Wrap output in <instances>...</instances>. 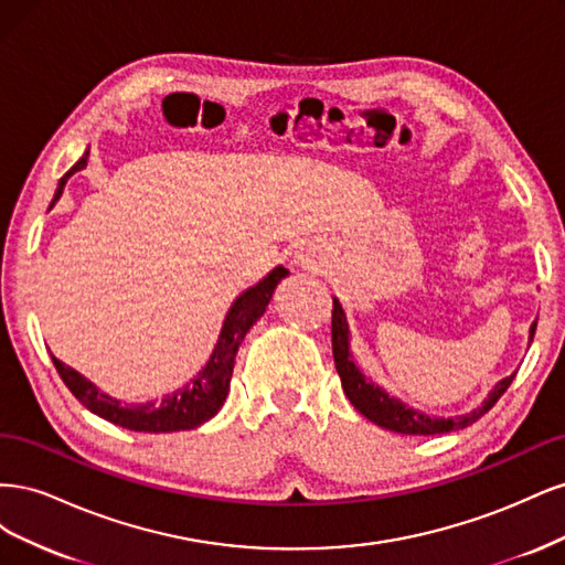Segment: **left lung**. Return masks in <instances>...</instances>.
<instances>
[{"mask_svg":"<svg viewBox=\"0 0 565 565\" xmlns=\"http://www.w3.org/2000/svg\"><path fill=\"white\" fill-rule=\"evenodd\" d=\"M332 303H334L332 306V353H334V365L339 372L341 386H344V393L358 413L377 426H382V429L405 434V436H434V434L467 429L469 424L481 419L488 409L502 398V393L509 388V384L514 382V374H511V377H504L502 382L494 384V388L490 391V396L483 401V405L476 407L469 415H461L455 419L422 415V413H417V409L403 405L396 398H391L386 391H382L372 380H365V374L355 367V363L351 361V353H349L347 316H344V311H341V303L337 299H332ZM535 328H537V322H533V328H530V339L535 337Z\"/></svg>","mask_w":565,"mask_h":565,"instance_id":"1","label":"left lung"}]
</instances>
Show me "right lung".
<instances>
[{
	"label": "right lung",
	"mask_w": 565,
	"mask_h": 565,
	"mask_svg": "<svg viewBox=\"0 0 565 565\" xmlns=\"http://www.w3.org/2000/svg\"><path fill=\"white\" fill-rule=\"evenodd\" d=\"M87 158L89 152H84L71 172H65L61 177L54 202L61 198L63 185L67 179H71V174L87 167ZM287 273L289 270L282 266L273 268L262 282H256L254 287L247 289V292H243L235 299L224 320V328H221L210 363L202 367V372L195 380L188 382L183 388L169 393V396H164L162 401H156V403L150 401L143 405L119 403L106 396L104 391H98L89 380H84L79 372L56 361L54 355H51V361H54L65 386L73 391V396L84 407L92 409L94 415L104 417L115 426H122V429H129V431H143V434H169V431L195 429V426H200L202 422L212 419L221 409V405H224L228 396V382L233 374L237 347L243 344V339L249 332L252 324L264 316L266 306L273 297V289H276V285L287 276Z\"/></svg>",
	"instance_id": "add662e5"
}]
</instances>
